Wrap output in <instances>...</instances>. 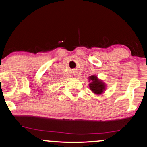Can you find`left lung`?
<instances>
[{
  "instance_id": "8db88e82",
  "label": "left lung",
  "mask_w": 147,
  "mask_h": 147,
  "mask_svg": "<svg viewBox=\"0 0 147 147\" xmlns=\"http://www.w3.org/2000/svg\"><path fill=\"white\" fill-rule=\"evenodd\" d=\"M89 80L91 82L89 83V88L94 93L100 95L103 93L105 89V85L102 81L97 79L95 75L90 76Z\"/></svg>"
}]
</instances>
